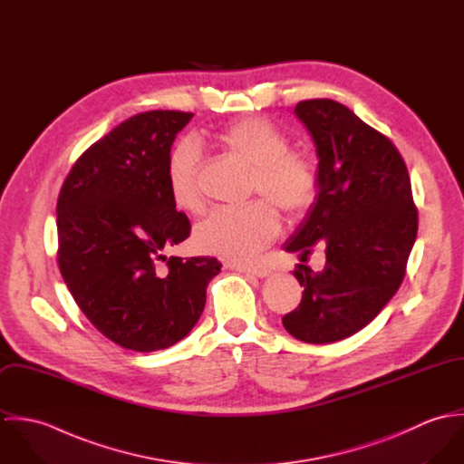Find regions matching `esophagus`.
<instances>
[{
  "label": "esophagus",
  "instance_id": "esophagus-1",
  "mask_svg": "<svg viewBox=\"0 0 464 464\" xmlns=\"http://www.w3.org/2000/svg\"><path fill=\"white\" fill-rule=\"evenodd\" d=\"M237 271H241V273H248V275H256V276H259V278H265L267 276L271 271L266 267V266H237L236 267Z\"/></svg>",
  "mask_w": 464,
  "mask_h": 464
}]
</instances>
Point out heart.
<instances>
[{
	"label": "heart",
	"instance_id": "1",
	"mask_svg": "<svg viewBox=\"0 0 464 464\" xmlns=\"http://www.w3.org/2000/svg\"><path fill=\"white\" fill-rule=\"evenodd\" d=\"M216 139L232 157L252 168L250 195L266 201L212 210L195 227L191 241L201 254L245 263L267 246L280 230V218L272 204L291 221L307 214L320 193V169L311 155L289 150V135L263 116L236 120L216 133ZM201 166V148L191 139L180 140L168 160L169 195L188 214H198L203 208Z\"/></svg>",
	"mask_w": 464,
	"mask_h": 464
}]
</instances>
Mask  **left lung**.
<instances>
[{
	"label": "left lung",
	"mask_w": 464,
	"mask_h": 464,
	"mask_svg": "<svg viewBox=\"0 0 464 464\" xmlns=\"http://www.w3.org/2000/svg\"><path fill=\"white\" fill-rule=\"evenodd\" d=\"M295 114L320 159V193L284 243L307 257L325 250L324 271L298 265L300 305L282 318L304 343L327 344L364 329L397 293L418 232L405 162L395 144L348 107L307 100Z\"/></svg>",
	"instance_id": "8db88e82"
}]
</instances>
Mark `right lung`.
<instances>
[{
	"instance_id": "obj_1",
	"label": "right lung",
	"mask_w": 464,
	"mask_h": 464,
	"mask_svg": "<svg viewBox=\"0 0 464 464\" xmlns=\"http://www.w3.org/2000/svg\"><path fill=\"white\" fill-rule=\"evenodd\" d=\"M193 116L150 111L123 121L82 153L57 201L69 293L98 331L133 352L184 339L221 269L214 257H166L191 232L169 195L168 160Z\"/></svg>"
}]
</instances>
